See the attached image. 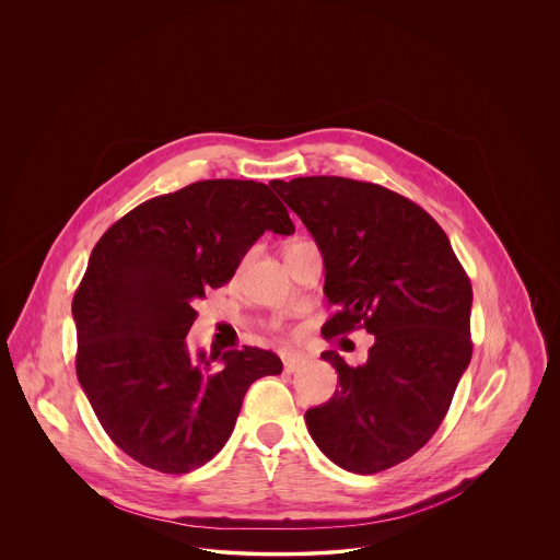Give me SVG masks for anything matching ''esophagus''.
<instances>
[{
    "label": "esophagus",
    "instance_id": "1",
    "mask_svg": "<svg viewBox=\"0 0 560 560\" xmlns=\"http://www.w3.org/2000/svg\"><path fill=\"white\" fill-rule=\"evenodd\" d=\"M305 363H307V359L303 357V354H288L285 359H283V368H285V372L288 373H296L301 368H305Z\"/></svg>",
    "mask_w": 560,
    "mask_h": 560
}]
</instances>
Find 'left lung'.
<instances>
[{"mask_svg": "<svg viewBox=\"0 0 560 560\" xmlns=\"http://www.w3.org/2000/svg\"><path fill=\"white\" fill-rule=\"evenodd\" d=\"M270 187L322 250L324 294L337 307L324 337H375L359 368L322 354L339 388L305 412L311 438L350 472L397 466L435 434L470 363V279L442 228L399 192L339 176Z\"/></svg>", "mask_w": 560, "mask_h": 560, "instance_id": "8db88e82", "label": "left lung"}]
</instances>
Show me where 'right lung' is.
Segmentation results:
<instances>
[{
  "instance_id": "add662e5",
  "label": "right lung",
  "mask_w": 560,
  "mask_h": 560,
  "mask_svg": "<svg viewBox=\"0 0 560 560\" xmlns=\"http://www.w3.org/2000/svg\"><path fill=\"white\" fill-rule=\"evenodd\" d=\"M264 232L294 234L272 188L201 180L139 203L92 250L72 299L77 377L135 462L167 475L203 466L234 432L250 384L283 370L250 346L197 361L187 348L192 303L228 283Z\"/></svg>"
}]
</instances>
